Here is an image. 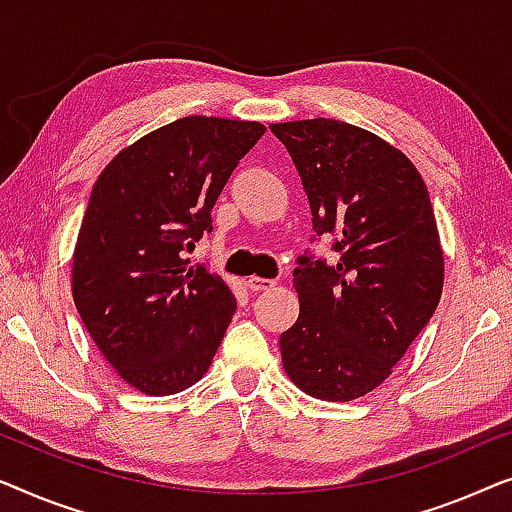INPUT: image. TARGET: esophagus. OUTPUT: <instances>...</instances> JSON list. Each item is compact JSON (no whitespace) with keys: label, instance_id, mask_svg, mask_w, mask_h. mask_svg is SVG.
Here are the masks:
<instances>
[{"label":"esophagus","instance_id":"34e87169","mask_svg":"<svg viewBox=\"0 0 512 512\" xmlns=\"http://www.w3.org/2000/svg\"><path fill=\"white\" fill-rule=\"evenodd\" d=\"M246 285H248L250 292H264V290H269V287H273V280L259 278V276H250L246 280Z\"/></svg>","mask_w":512,"mask_h":512}]
</instances>
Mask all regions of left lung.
<instances>
[{
  "label": "left lung",
  "mask_w": 512,
  "mask_h": 512,
  "mask_svg": "<svg viewBox=\"0 0 512 512\" xmlns=\"http://www.w3.org/2000/svg\"><path fill=\"white\" fill-rule=\"evenodd\" d=\"M336 262L304 253L294 269L299 318L280 334L292 383L325 401L376 390L427 327L443 290L434 208L413 162L341 120L271 125ZM313 236V241H315Z\"/></svg>",
  "instance_id": "1"
}]
</instances>
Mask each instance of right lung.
<instances>
[{"label":"right lung","instance_id":"obj_1","mask_svg":"<svg viewBox=\"0 0 512 512\" xmlns=\"http://www.w3.org/2000/svg\"><path fill=\"white\" fill-rule=\"evenodd\" d=\"M262 122L187 115L109 162L92 187L74 250L81 320L118 376L150 397L208 371L236 311L225 280L185 255Z\"/></svg>","mask_w":512,"mask_h":512}]
</instances>
